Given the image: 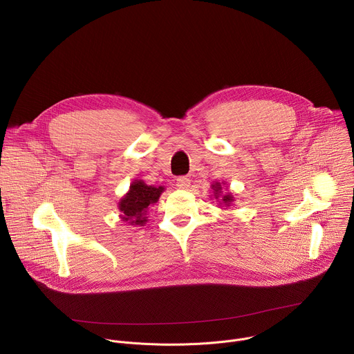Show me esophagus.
<instances>
[{
  "mask_svg": "<svg viewBox=\"0 0 354 354\" xmlns=\"http://www.w3.org/2000/svg\"><path fill=\"white\" fill-rule=\"evenodd\" d=\"M176 185H178V187H180V189H186V187H189V185H190V179H189L187 176H179V178L176 179Z\"/></svg>",
  "mask_w": 354,
  "mask_h": 354,
  "instance_id": "esophagus-1",
  "label": "esophagus"
}]
</instances>
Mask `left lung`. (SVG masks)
I'll return each mask as SVG.
<instances>
[{"mask_svg":"<svg viewBox=\"0 0 354 354\" xmlns=\"http://www.w3.org/2000/svg\"><path fill=\"white\" fill-rule=\"evenodd\" d=\"M213 189L216 190V196H217V194L221 192V185H220V183H216V185H213ZM223 201H224L225 205H230L231 201H232V197H231L230 194H227V196L223 197Z\"/></svg>","mask_w":354,"mask_h":354,"instance_id":"obj_1","label":"left lung"}]
</instances>
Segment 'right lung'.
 Segmentation results:
<instances>
[{"instance_id": "obj_1", "label": "right lung", "mask_w": 354, "mask_h": 354, "mask_svg": "<svg viewBox=\"0 0 354 354\" xmlns=\"http://www.w3.org/2000/svg\"><path fill=\"white\" fill-rule=\"evenodd\" d=\"M164 192V187L148 186L142 180H136L131 183L129 193L122 198L119 209L122 212L123 220L134 218V224H144V213L149 205L157 203L160 194Z\"/></svg>"}]
</instances>
